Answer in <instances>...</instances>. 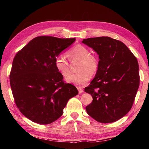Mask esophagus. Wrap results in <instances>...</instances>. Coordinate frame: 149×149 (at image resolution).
I'll return each instance as SVG.
<instances>
[{"mask_svg": "<svg viewBox=\"0 0 149 149\" xmlns=\"http://www.w3.org/2000/svg\"><path fill=\"white\" fill-rule=\"evenodd\" d=\"M77 90H78V91H79V93H83V88H82L81 87H77Z\"/></svg>", "mask_w": 149, "mask_h": 149, "instance_id": "obj_1", "label": "esophagus"}]
</instances>
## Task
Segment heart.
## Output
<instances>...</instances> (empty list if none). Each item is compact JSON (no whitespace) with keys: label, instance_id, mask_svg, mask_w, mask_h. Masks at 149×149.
<instances>
[{"label":"heart","instance_id":"b5f03b06","mask_svg":"<svg viewBox=\"0 0 149 149\" xmlns=\"http://www.w3.org/2000/svg\"><path fill=\"white\" fill-rule=\"evenodd\" d=\"M69 61H79L77 74H71L68 62L62 56L55 59L54 66L60 74L66 77V81L68 83L75 85H83L88 83L91 78V74H94L99 67V60L96 56L91 54L90 50L86 47L77 45L70 49L66 54Z\"/></svg>","mask_w":149,"mask_h":149}]
</instances>
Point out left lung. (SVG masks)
I'll return each mask as SVG.
<instances>
[{"mask_svg": "<svg viewBox=\"0 0 149 149\" xmlns=\"http://www.w3.org/2000/svg\"><path fill=\"white\" fill-rule=\"evenodd\" d=\"M99 57L95 77L85 92L93 101L87 113L100 123H111L131 110L140 85L137 59L124 43L110 37L84 39Z\"/></svg>", "mask_w": 149, "mask_h": 149, "instance_id": "obj_1", "label": "left lung"}]
</instances>
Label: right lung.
<instances>
[{
  "mask_svg": "<svg viewBox=\"0 0 149 149\" xmlns=\"http://www.w3.org/2000/svg\"><path fill=\"white\" fill-rule=\"evenodd\" d=\"M75 40L38 36L15 55L9 75L12 93L18 109L31 121L43 125L56 121L78 94L54 66L56 57Z\"/></svg>",
  "mask_w": 149,
  "mask_h": 149,
  "instance_id": "obj_1",
  "label": "right lung"
}]
</instances>
